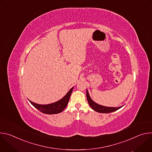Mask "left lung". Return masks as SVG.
Listing matches in <instances>:
<instances>
[{
	"label": "left lung",
	"mask_w": 152,
	"mask_h": 152,
	"mask_svg": "<svg viewBox=\"0 0 152 152\" xmlns=\"http://www.w3.org/2000/svg\"><path fill=\"white\" fill-rule=\"evenodd\" d=\"M86 99H87L88 102L90 104V106L91 107L92 109L98 113H113L114 111H115L120 108H121L122 106H120L118 107H107L100 105L96 103H95L90 97L88 90H86Z\"/></svg>",
	"instance_id": "1"
}]
</instances>
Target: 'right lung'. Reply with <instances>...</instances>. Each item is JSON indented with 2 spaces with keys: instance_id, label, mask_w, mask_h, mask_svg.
I'll return each instance as SVG.
<instances>
[{
  "instance_id": "add662e5",
  "label": "right lung",
  "mask_w": 152,
  "mask_h": 152,
  "mask_svg": "<svg viewBox=\"0 0 152 152\" xmlns=\"http://www.w3.org/2000/svg\"><path fill=\"white\" fill-rule=\"evenodd\" d=\"M73 88H72L70 91L66 94L62 99L57 101L55 103L48 104H39L35 103H34L29 100L30 103L40 112L46 114H55L61 113L62 111L64 110L65 108L66 107L70 97V95L72 93Z\"/></svg>"
}]
</instances>
